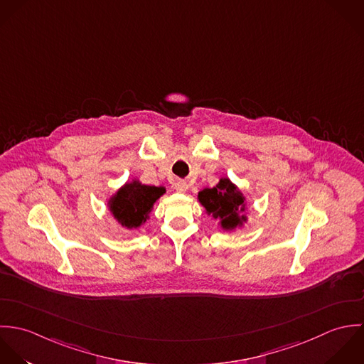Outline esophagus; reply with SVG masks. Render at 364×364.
Here are the masks:
<instances>
[{
    "mask_svg": "<svg viewBox=\"0 0 364 364\" xmlns=\"http://www.w3.org/2000/svg\"><path fill=\"white\" fill-rule=\"evenodd\" d=\"M174 188H176L177 193H186L188 190V186L184 180H178V181L174 183Z\"/></svg>",
    "mask_w": 364,
    "mask_h": 364,
    "instance_id": "34e87169",
    "label": "esophagus"
}]
</instances>
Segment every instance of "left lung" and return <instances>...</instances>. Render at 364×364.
Returning <instances> with one entry per match:
<instances>
[{
    "mask_svg": "<svg viewBox=\"0 0 364 364\" xmlns=\"http://www.w3.org/2000/svg\"><path fill=\"white\" fill-rule=\"evenodd\" d=\"M198 201L205 208L208 215L219 219L220 228L232 230L246 222V203L239 188L226 177L220 178L213 188H204L198 193Z\"/></svg>",
    "mask_w": 364,
    "mask_h": 364,
    "instance_id": "1",
    "label": "left lung"
}]
</instances>
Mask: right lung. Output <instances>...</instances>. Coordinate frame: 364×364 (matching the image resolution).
Wrapping results in <instances>:
<instances>
[{"label":"right lung","mask_w":364,"mask_h":364,"mask_svg":"<svg viewBox=\"0 0 364 364\" xmlns=\"http://www.w3.org/2000/svg\"><path fill=\"white\" fill-rule=\"evenodd\" d=\"M166 193L164 187L146 186L134 180L122 186L108 201L117 222L128 229H136L149 219L154 203Z\"/></svg>","instance_id":"obj_1"}]
</instances>
